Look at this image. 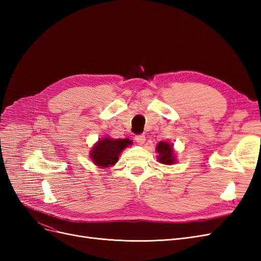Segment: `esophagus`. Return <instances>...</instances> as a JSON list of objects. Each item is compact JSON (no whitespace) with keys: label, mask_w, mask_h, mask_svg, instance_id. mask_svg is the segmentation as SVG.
I'll list each match as a JSON object with an SVG mask.
<instances>
[{"label":"esophagus","mask_w":261,"mask_h":261,"mask_svg":"<svg viewBox=\"0 0 261 261\" xmlns=\"http://www.w3.org/2000/svg\"><path fill=\"white\" fill-rule=\"evenodd\" d=\"M135 140L137 141V143H138L139 145H141V144L145 143L146 137H145L144 134H140V135H136V136H135Z\"/></svg>","instance_id":"esophagus-1"}]
</instances>
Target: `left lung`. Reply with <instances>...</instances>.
I'll return each mask as SVG.
<instances>
[{
    "label": "left lung",
    "mask_w": 261,
    "mask_h": 261,
    "mask_svg": "<svg viewBox=\"0 0 261 261\" xmlns=\"http://www.w3.org/2000/svg\"><path fill=\"white\" fill-rule=\"evenodd\" d=\"M156 152L159 153V158H158V159H159L161 163L172 164L175 162V156L174 153H173L172 145L161 141V143H159L156 146Z\"/></svg>",
    "instance_id": "8db88e82"
}]
</instances>
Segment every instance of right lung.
I'll use <instances>...</instances> for the list:
<instances>
[{
    "label": "right lung",
    "instance_id": "obj_1",
    "mask_svg": "<svg viewBox=\"0 0 261 261\" xmlns=\"http://www.w3.org/2000/svg\"><path fill=\"white\" fill-rule=\"evenodd\" d=\"M130 144L132 141L129 139L103 138L93 147L91 159L99 167L108 168L117 162L118 155Z\"/></svg>",
    "mask_w": 261,
    "mask_h": 261
}]
</instances>
